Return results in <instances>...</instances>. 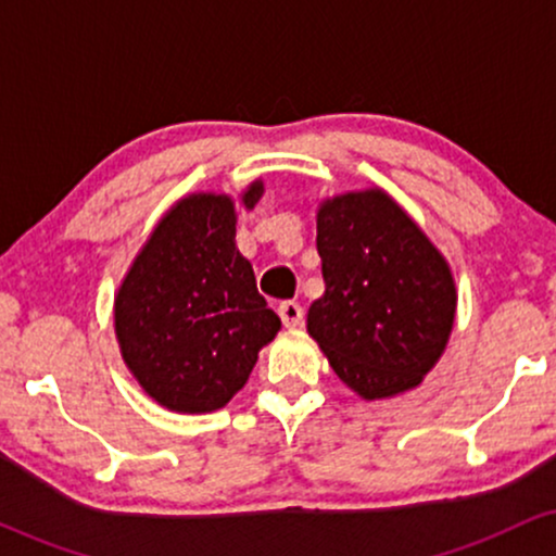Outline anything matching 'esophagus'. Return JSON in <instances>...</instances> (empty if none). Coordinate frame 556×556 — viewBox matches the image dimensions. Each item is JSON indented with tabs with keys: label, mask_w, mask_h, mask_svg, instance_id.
Returning a JSON list of instances; mask_svg holds the SVG:
<instances>
[{
	"label": "esophagus",
	"mask_w": 556,
	"mask_h": 556,
	"mask_svg": "<svg viewBox=\"0 0 556 556\" xmlns=\"http://www.w3.org/2000/svg\"><path fill=\"white\" fill-rule=\"evenodd\" d=\"M277 314H279V318H282V324L287 329L300 327V324H303V308H300L298 303H282L277 308Z\"/></svg>",
	"instance_id": "1"
}]
</instances>
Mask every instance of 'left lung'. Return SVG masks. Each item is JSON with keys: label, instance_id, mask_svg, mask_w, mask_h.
Returning a JSON list of instances; mask_svg holds the SVG:
<instances>
[{"label": "left lung", "instance_id": "obj_1", "mask_svg": "<svg viewBox=\"0 0 556 556\" xmlns=\"http://www.w3.org/2000/svg\"><path fill=\"white\" fill-rule=\"evenodd\" d=\"M324 295L308 334L361 400L416 389L437 366L457 314L450 264L387 190L327 198L316 212Z\"/></svg>", "mask_w": 556, "mask_h": 556}]
</instances>
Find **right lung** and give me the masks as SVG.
<instances>
[{"label":"right lung","mask_w":556,"mask_h":556,"mask_svg":"<svg viewBox=\"0 0 556 556\" xmlns=\"http://www.w3.org/2000/svg\"><path fill=\"white\" fill-rule=\"evenodd\" d=\"M264 180L240 193L251 212ZM227 193L180 198L132 258L114 295V334L132 379L172 413H214L245 387L282 321L258 295L235 242Z\"/></svg>","instance_id":"obj_1"}]
</instances>
